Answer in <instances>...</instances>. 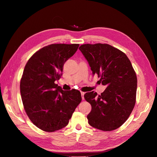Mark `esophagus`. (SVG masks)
I'll return each instance as SVG.
<instances>
[{
	"label": "esophagus",
	"instance_id": "esophagus-1",
	"mask_svg": "<svg viewBox=\"0 0 157 157\" xmlns=\"http://www.w3.org/2000/svg\"><path fill=\"white\" fill-rule=\"evenodd\" d=\"M81 97H82V99L84 100V99H85V97H84L85 92H81Z\"/></svg>",
	"mask_w": 157,
	"mask_h": 157
}]
</instances>
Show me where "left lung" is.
<instances>
[{"label":"left lung","mask_w":157,"mask_h":157,"mask_svg":"<svg viewBox=\"0 0 157 157\" xmlns=\"http://www.w3.org/2000/svg\"><path fill=\"white\" fill-rule=\"evenodd\" d=\"M79 49L92 74L107 86L101 95L94 91L85 94L92 105L88 123L103 131L117 129L128 118L136 104L137 80L132 65L124 53L108 44H85Z\"/></svg>","instance_id":"obj_1"}]
</instances>
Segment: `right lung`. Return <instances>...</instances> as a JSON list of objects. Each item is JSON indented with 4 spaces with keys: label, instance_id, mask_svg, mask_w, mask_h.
<instances>
[{
    "label": "right lung",
    "instance_id": "1",
    "mask_svg": "<svg viewBox=\"0 0 157 157\" xmlns=\"http://www.w3.org/2000/svg\"><path fill=\"white\" fill-rule=\"evenodd\" d=\"M79 44H52L40 49L25 65L20 81L25 111L42 130L52 132L67 126L81 101L78 90H63L55 84L65 62L76 52Z\"/></svg>",
    "mask_w": 157,
    "mask_h": 157
}]
</instances>
